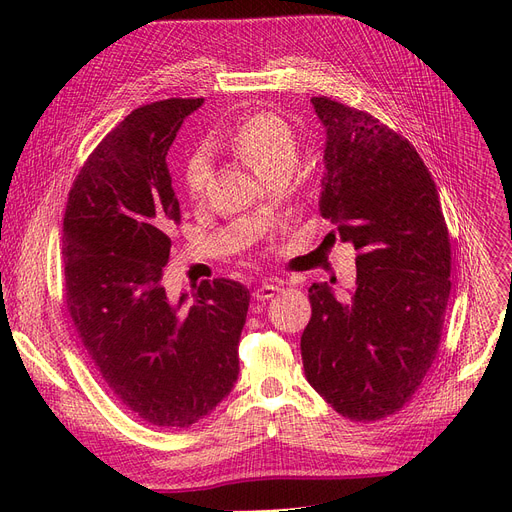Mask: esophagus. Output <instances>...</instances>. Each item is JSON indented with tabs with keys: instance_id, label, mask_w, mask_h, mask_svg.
<instances>
[{
	"instance_id": "34e87169",
	"label": "esophagus",
	"mask_w": 512,
	"mask_h": 512,
	"mask_svg": "<svg viewBox=\"0 0 512 512\" xmlns=\"http://www.w3.org/2000/svg\"><path fill=\"white\" fill-rule=\"evenodd\" d=\"M282 290V286L278 284V282H265V284H261V286H257L255 288V292H253V297L257 299V301H270L276 292H280Z\"/></svg>"
}]
</instances>
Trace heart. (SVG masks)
Wrapping results in <instances>:
<instances>
[{
    "label": "heart",
    "mask_w": 512,
    "mask_h": 512,
    "mask_svg": "<svg viewBox=\"0 0 512 512\" xmlns=\"http://www.w3.org/2000/svg\"><path fill=\"white\" fill-rule=\"evenodd\" d=\"M232 151L245 159L249 168L261 178L290 176L299 159V143L292 128L274 114H257L242 122L230 139ZM211 180V161L205 151H197L188 159L184 170L186 191L193 199H201Z\"/></svg>",
    "instance_id": "heart-1"
}]
</instances>
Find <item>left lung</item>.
<instances>
[{"instance_id":"1","label":"left lung","mask_w":512,"mask_h":512,"mask_svg":"<svg viewBox=\"0 0 512 512\" xmlns=\"http://www.w3.org/2000/svg\"><path fill=\"white\" fill-rule=\"evenodd\" d=\"M326 128L319 213L359 251L351 301L309 288L301 336L309 384L340 415L396 413L432 367L450 297V242L436 182L415 147L380 120L313 97Z\"/></svg>"}]
</instances>
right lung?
<instances>
[{"instance_id": "obj_1", "label": "right lung", "mask_w": 512, "mask_h": 512, "mask_svg": "<svg viewBox=\"0 0 512 512\" xmlns=\"http://www.w3.org/2000/svg\"><path fill=\"white\" fill-rule=\"evenodd\" d=\"M203 99L134 110L91 153L64 213L66 305L101 378L157 427L209 415L238 380V342L251 294L218 278L193 301L161 284L180 222L166 155Z\"/></svg>"}]
</instances>
